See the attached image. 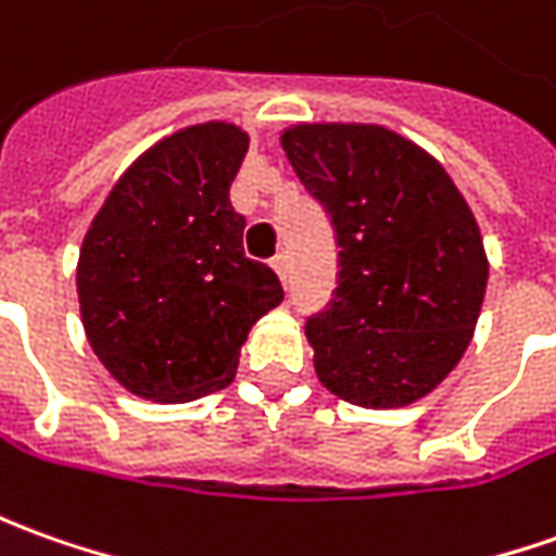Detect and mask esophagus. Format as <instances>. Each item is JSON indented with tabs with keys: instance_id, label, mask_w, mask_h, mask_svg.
I'll use <instances>...</instances> for the list:
<instances>
[{
	"instance_id": "obj_1",
	"label": "esophagus",
	"mask_w": 556,
	"mask_h": 556,
	"mask_svg": "<svg viewBox=\"0 0 556 556\" xmlns=\"http://www.w3.org/2000/svg\"><path fill=\"white\" fill-rule=\"evenodd\" d=\"M274 270H277V277L282 279V286H286V282H289V252H277V255H274Z\"/></svg>"
}]
</instances>
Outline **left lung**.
<instances>
[{"label": "left lung", "mask_w": 556, "mask_h": 556, "mask_svg": "<svg viewBox=\"0 0 556 556\" xmlns=\"http://www.w3.org/2000/svg\"><path fill=\"white\" fill-rule=\"evenodd\" d=\"M282 149L341 247L331 304L307 319L319 383L389 410L420 402L471 343L484 240L447 169L380 124H294Z\"/></svg>", "instance_id": "8db88e82"}]
</instances>
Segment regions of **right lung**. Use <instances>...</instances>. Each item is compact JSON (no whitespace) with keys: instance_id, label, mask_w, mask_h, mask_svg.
Returning <instances> with one entry per match:
<instances>
[{"instance_id":"right-lung-1","label":"right lung","mask_w":556,"mask_h":556,"mask_svg":"<svg viewBox=\"0 0 556 556\" xmlns=\"http://www.w3.org/2000/svg\"><path fill=\"white\" fill-rule=\"evenodd\" d=\"M249 134L206 121L154 142L93 215L75 270L81 326L127 392L182 405L237 374L249 328L282 301L243 252L230 182Z\"/></svg>"}]
</instances>
